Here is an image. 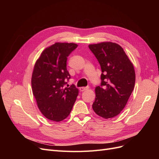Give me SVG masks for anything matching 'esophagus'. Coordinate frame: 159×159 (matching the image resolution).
Listing matches in <instances>:
<instances>
[{
	"label": "esophagus",
	"instance_id": "1",
	"mask_svg": "<svg viewBox=\"0 0 159 159\" xmlns=\"http://www.w3.org/2000/svg\"><path fill=\"white\" fill-rule=\"evenodd\" d=\"M88 89V87H81V88H80V91H84Z\"/></svg>",
	"mask_w": 159,
	"mask_h": 159
}]
</instances>
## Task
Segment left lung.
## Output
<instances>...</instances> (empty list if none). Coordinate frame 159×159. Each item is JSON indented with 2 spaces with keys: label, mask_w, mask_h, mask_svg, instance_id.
<instances>
[{
  "label": "left lung",
  "mask_w": 159,
  "mask_h": 159,
  "mask_svg": "<svg viewBox=\"0 0 159 159\" xmlns=\"http://www.w3.org/2000/svg\"><path fill=\"white\" fill-rule=\"evenodd\" d=\"M89 48L102 71L101 86L95 89L93 109L104 119L113 118L125 107L132 93L135 83L134 66L123 48L116 43L104 42L89 44Z\"/></svg>",
  "instance_id": "left-lung-1"
}]
</instances>
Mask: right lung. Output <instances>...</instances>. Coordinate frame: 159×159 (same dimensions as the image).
I'll use <instances>...</instances> for the list:
<instances>
[{"label": "right lung", "mask_w": 159, "mask_h": 159, "mask_svg": "<svg viewBox=\"0 0 159 159\" xmlns=\"http://www.w3.org/2000/svg\"><path fill=\"white\" fill-rule=\"evenodd\" d=\"M78 47L74 43L56 42L41 53L34 67L32 89L38 109L52 121H63L70 115L78 95L72 84L66 87L70 78L67 58Z\"/></svg>", "instance_id": "add662e5"}]
</instances>
